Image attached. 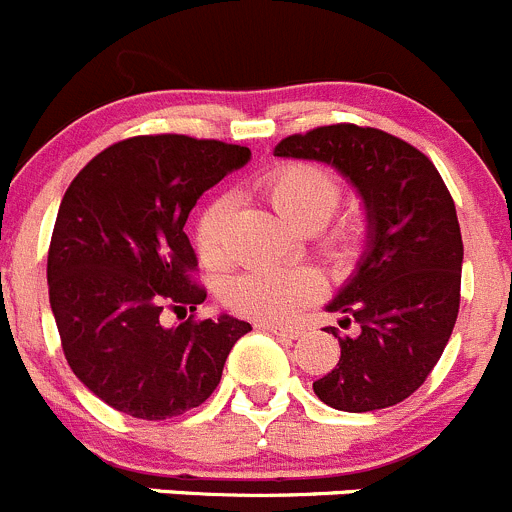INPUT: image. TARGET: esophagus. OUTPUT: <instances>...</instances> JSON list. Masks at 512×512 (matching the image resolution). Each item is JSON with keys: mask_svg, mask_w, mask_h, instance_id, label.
Segmentation results:
<instances>
[{"mask_svg": "<svg viewBox=\"0 0 512 512\" xmlns=\"http://www.w3.org/2000/svg\"><path fill=\"white\" fill-rule=\"evenodd\" d=\"M257 328H262V331L267 333H275V336L285 338V341H295V338L300 336L298 328H288V326H275V323H260Z\"/></svg>", "mask_w": 512, "mask_h": 512, "instance_id": "1", "label": "esophagus"}]
</instances>
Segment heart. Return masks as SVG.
Wrapping results in <instances>:
<instances>
[{
  "mask_svg": "<svg viewBox=\"0 0 512 512\" xmlns=\"http://www.w3.org/2000/svg\"><path fill=\"white\" fill-rule=\"evenodd\" d=\"M267 202L285 222L295 227H323L336 212L341 199L338 179L318 164L293 161L272 169L262 179ZM232 199L217 197L207 204L197 222V252L204 265L217 267L227 260V227ZM321 293L318 275L305 267L298 270H247L224 283L222 300L234 313L262 323H283L293 318L303 305Z\"/></svg>",
  "mask_w": 512,
  "mask_h": 512,
  "instance_id": "heart-1",
  "label": "heart"
}]
</instances>
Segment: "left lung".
<instances>
[{"label": "left lung", "instance_id": "obj_1", "mask_svg": "<svg viewBox=\"0 0 512 512\" xmlns=\"http://www.w3.org/2000/svg\"><path fill=\"white\" fill-rule=\"evenodd\" d=\"M283 159L321 161L356 189L364 252L328 313L353 323L336 369L313 381L341 412H374L412 396L437 366L460 310L462 234L455 202L432 161L407 141L351 123L321 126L275 146Z\"/></svg>", "mask_w": 512, "mask_h": 512}]
</instances>
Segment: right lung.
Returning a JSON list of instances; mask_svg holds the SVG:
<instances>
[{
  "instance_id": "right-lung-1",
  "label": "right lung",
  "mask_w": 512,
  "mask_h": 512,
  "mask_svg": "<svg viewBox=\"0 0 512 512\" xmlns=\"http://www.w3.org/2000/svg\"><path fill=\"white\" fill-rule=\"evenodd\" d=\"M250 148L189 136H136L100 151L68 186L47 255L50 308L73 374L108 407L171 419L199 407L252 326L229 313L161 326L164 305L197 310L184 232L209 186Z\"/></svg>"
}]
</instances>
